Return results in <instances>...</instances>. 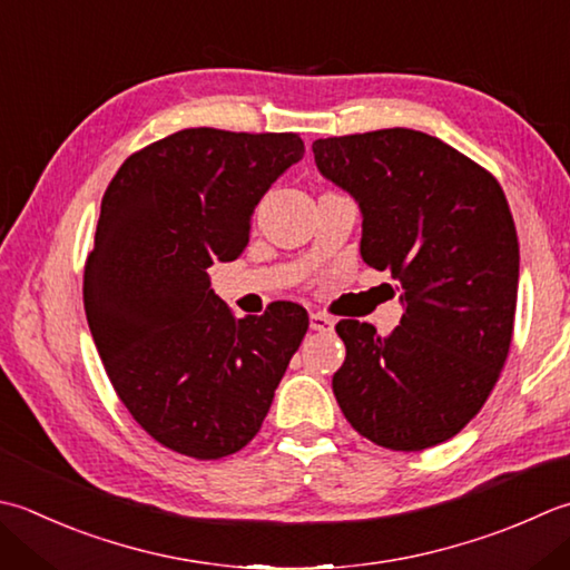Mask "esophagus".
Wrapping results in <instances>:
<instances>
[{"label":"esophagus","mask_w":570,"mask_h":570,"mask_svg":"<svg viewBox=\"0 0 570 570\" xmlns=\"http://www.w3.org/2000/svg\"><path fill=\"white\" fill-rule=\"evenodd\" d=\"M311 331H318V333H326L333 328V318L326 314H311Z\"/></svg>","instance_id":"1"}]
</instances>
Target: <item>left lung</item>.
Wrapping results in <instances>:
<instances>
[{
    "label": "left lung",
    "instance_id": "obj_1",
    "mask_svg": "<svg viewBox=\"0 0 570 570\" xmlns=\"http://www.w3.org/2000/svg\"><path fill=\"white\" fill-rule=\"evenodd\" d=\"M318 173L363 217L361 256L403 286L400 326L345 318L333 395L353 430L397 452L454 438L504 367L519 239L499 183L452 145L410 128L314 142Z\"/></svg>",
    "mask_w": 570,
    "mask_h": 570
}]
</instances>
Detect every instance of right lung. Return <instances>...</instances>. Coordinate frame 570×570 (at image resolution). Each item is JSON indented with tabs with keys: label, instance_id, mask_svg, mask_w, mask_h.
<instances>
[{
	"label": "right lung",
	"instance_id": "right-lung-1",
	"mask_svg": "<svg viewBox=\"0 0 570 570\" xmlns=\"http://www.w3.org/2000/svg\"><path fill=\"white\" fill-rule=\"evenodd\" d=\"M304 153L294 132L187 128L130 155L106 189L88 328L122 405L165 448L219 460L249 444L306 336L304 306L234 318L207 274L244 252L259 199Z\"/></svg>",
	"mask_w": 570,
	"mask_h": 570
}]
</instances>
